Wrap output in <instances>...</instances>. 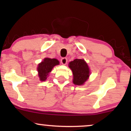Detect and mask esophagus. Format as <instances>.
I'll return each mask as SVG.
<instances>
[{"instance_id":"esophagus-1","label":"esophagus","mask_w":131,"mask_h":131,"mask_svg":"<svg viewBox=\"0 0 131 131\" xmlns=\"http://www.w3.org/2000/svg\"><path fill=\"white\" fill-rule=\"evenodd\" d=\"M61 62L62 64H63V65H66L67 62V59L66 58H62L61 59Z\"/></svg>"}]
</instances>
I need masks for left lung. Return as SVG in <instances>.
Returning a JSON list of instances; mask_svg holds the SVG:
<instances>
[{
    "mask_svg": "<svg viewBox=\"0 0 131 131\" xmlns=\"http://www.w3.org/2000/svg\"><path fill=\"white\" fill-rule=\"evenodd\" d=\"M69 67L73 71V83L82 85L89 76V69L84 60L75 59L69 63Z\"/></svg>",
    "mask_w": 131,
    "mask_h": 131,
    "instance_id": "obj_1",
    "label": "left lung"
}]
</instances>
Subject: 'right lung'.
I'll return each instance as SVG.
<instances>
[{
    "label": "right lung",
    "mask_w": 131,
    "mask_h": 131,
    "mask_svg": "<svg viewBox=\"0 0 131 131\" xmlns=\"http://www.w3.org/2000/svg\"><path fill=\"white\" fill-rule=\"evenodd\" d=\"M59 61L57 59L45 58L43 61L39 64L37 67V71L39 72V76L40 80L45 81L52 69L55 66L58 65Z\"/></svg>",
    "instance_id": "right-lung-1"
}]
</instances>
